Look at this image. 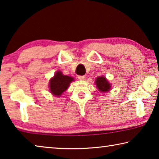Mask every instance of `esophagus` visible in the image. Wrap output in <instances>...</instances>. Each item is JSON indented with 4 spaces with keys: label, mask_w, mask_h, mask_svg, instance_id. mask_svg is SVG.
<instances>
[{
    "label": "esophagus",
    "mask_w": 159,
    "mask_h": 159,
    "mask_svg": "<svg viewBox=\"0 0 159 159\" xmlns=\"http://www.w3.org/2000/svg\"><path fill=\"white\" fill-rule=\"evenodd\" d=\"M78 79H79L80 80H85L86 79V77L84 76V75H79V76L77 77Z\"/></svg>",
    "instance_id": "esophagus-1"
}]
</instances>
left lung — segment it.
Segmentation results:
<instances>
[{
    "mask_svg": "<svg viewBox=\"0 0 159 159\" xmlns=\"http://www.w3.org/2000/svg\"><path fill=\"white\" fill-rule=\"evenodd\" d=\"M96 85L98 88V89L101 92H107L111 89V84L109 83L108 80L103 76L98 77L96 79Z\"/></svg>",
    "mask_w": 159,
    "mask_h": 159,
    "instance_id": "left-lung-1",
    "label": "left lung"
}]
</instances>
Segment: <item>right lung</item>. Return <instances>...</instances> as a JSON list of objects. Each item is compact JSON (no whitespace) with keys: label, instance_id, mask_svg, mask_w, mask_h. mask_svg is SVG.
Returning <instances> with one entry per match:
<instances>
[{"label":"right lung","instance_id":"1","mask_svg":"<svg viewBox=\"0 0 159 159\" xmlns=\"http://www.w3.org/2000/svg\"><path fill=\"white\" fill-rule=\"evenodd\" d=\"M72 81H74L73 77L64 75L61 71H57L49 81L51 93L56 97H61Z\"/></svg>","mask_w":159,"mask_h":159}]
</instances>
